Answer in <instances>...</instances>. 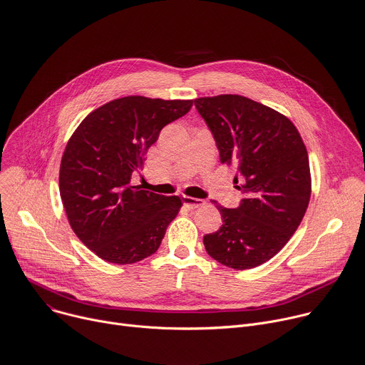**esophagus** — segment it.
Wrapping results in <instances>:
<instances>
[{"instance_id":"34e87169","label":"esophagus","mask_w":365,"mask_h":365,"mask_svg":"<svg viewBox=\"0 0 365 365\" xmlns=\"http://www.w3.org/2000/svg\"><path fill=\"white\" fill-rule=\"evenodd\" d=\"M183 204L189 208V210H195L204 207L207 202L204 200H200V197H192V196H183Z\"/></svg>"}]
</instances>
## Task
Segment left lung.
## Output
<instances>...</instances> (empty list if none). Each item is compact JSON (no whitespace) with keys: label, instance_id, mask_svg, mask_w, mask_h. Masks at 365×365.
Returning a JSON list of instances; mask_svg holds the SVG:
<instances>
[{"label":"left lung","instance_id":"8db88e82","mask_svg":"<svg viewBox=\"0 0 365 365\" xmlns=\"http://www.w3.org/2000/svg\"><path fill=\"white\" fill-rule=\"evenodd\" d=\"M195 106L220 161L237 164L235 183L245 195L236 210L212 201L222 225L204 236L205 249L228 268H256L288 243L306 214L312 193L306 145L287 116L245 96L200 97Z\"/></svg>","mask_w":365,"mask_h":365}]
</instances>
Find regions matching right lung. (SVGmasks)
Masks as SVG:
<instances>
[{"instance_id":"right-lung-1","label":"right lung","mask_w":365,"mask_h":365,"mask_svg":"<svg viewBox=\"0 0 365 365\" xmlns=\"http://www.w3.org/2000/svg\"><path fill=\"white\" fill-rule=\"evenodd\" d=\"M193 101L126 96L88 113L65 147L59 193L77 237L98 257L118 264L157 252L182 207L132 185L160 130L186 115Z\"/></svg>"}]
</instances>
